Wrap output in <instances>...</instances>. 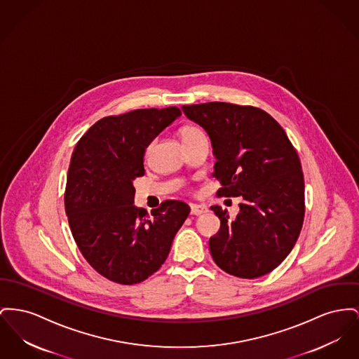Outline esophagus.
Here are the masks:
<instances>
[{
    "instance_id": "obj_1",
    "label": "esophagus",
    "mask_w": 359,
    "mask_h": 359,
    "mask_svg": "<svg viewBox=\"0 0 359 359\" xmlns=\"http://www.w3.org/2000/svg\"><path fill=\"white\" fill-rule=\"evenodd\" d=\"M190 208L192 215H201V214L208 212V208L202 206V205H191Z\"/></svg>"
}]
</instances>
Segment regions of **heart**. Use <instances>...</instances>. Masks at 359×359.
<instances>
[{"instance_id":"obj_1","label":"heart","mask_w":359,"mask_h":359,"mask_svg":"<svg viewBox=\"0 0 359 359\" xmlns=\"http://www.w3.org/2000/svg\"><path fill=\"white\" fill-rule=\"evenodd\" d=\"M180 135H182L183 142H187V141H192V140H196V138H203V137H206L205 133H203L199 127L195 126L184 127V128L182 130Z\"/></svg>"}]
</instances>
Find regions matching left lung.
I'll return each mask as SVG.
<instances>
[{
	"instance_id": "obj_1",
	"label": "left lung",
	"mask_w": 359,
	"mask_h": 359,
	"mask_svg": "<svg viewBox=\"0 0 359 359\" xmlns=\"http://www.w3.org/2000/svg\"><path fill=\"white\" fill-rule=\"evenodd\" d=\"M182 109L210 138L218 195L244 199L236 219L210 208L221 221L209 241L214 262L238 278L271 273L293 250L304 222L305 184L295 149L263 109L221 102Z\"/></svg>"
}]
</instances>
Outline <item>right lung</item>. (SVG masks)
<instances>
[{
    "label": "right lung",
    "instance_id": "add662e5",
    "mask_svg": "<svg viewBox=\"0 0 359 359\" xmlns=\"http://www.w3.org/2000/svg\"><path fill=\"white\" fill-rule=\"evenodd\" d=\"M182 115L177 107L107 116L76 145L67 172L65 210L86 262L107 279L133 285L156 273L190 214L165 201L151 211L134 205V180L144 176L151 141Z\"/></svg>",
    "mask_w": 359,
    "mask_h": 359
}]
</instances>
